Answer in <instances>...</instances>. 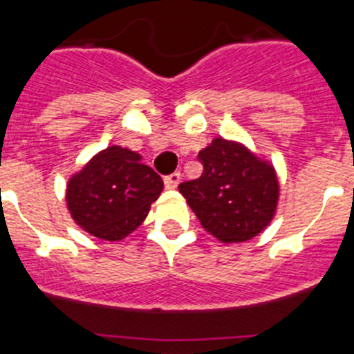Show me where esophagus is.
<instances>
[{"label": "esophagus", "instance_id": "obj_1", "mask_svg": "<svg viewBox=\"0 0 354 354\" xmlns=\"http://www.w3.org/2000/svg\"><path fill=\"white\" fill-rule=\"evenodd\" d=\"M180 177H183V175H180V171H174V174L167 175V177H165V186H167L168 189H175V187L179 186Z\"/></svg>", "mask_w": 354, "mask_h": 354}]
</instances>
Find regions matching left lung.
<instances>
[{"label":"left lung","instance_id":"left-lung-1","mask_svg":"<svg viewBox=\"0 0 354 354\" xmlns=\"http://www.w3.org/2000/svg\"><path fill=\"white\" fill-rule=\"evenodd\" d=\"M204 171L179 184V192L202 227L221 243H243L261 234L273 220L278 179L270 162L245 145L214 138L198 152Z\"/></svg>","mask_w":354,"mask_h":354}]
</instances>
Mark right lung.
I'll list each match as a JSON object with an SVG mask.
<instances>
[{"instance_id": "1", "label": "right lung", "mask_w": 354, "mask_h": 354, "mask_svg": "<svg viewBox=\"0 0 354 354\" xmlns=\"http://www.w3.org/2000/svg\"><path fill=\"white\" fill-rule=\"evenodd\" d=\"M161 192L162 179L142 162V156L111 145L72 175L65 198L72 220L83 230L120 241L142 225Z\"/></svg>"}]
</instances>
